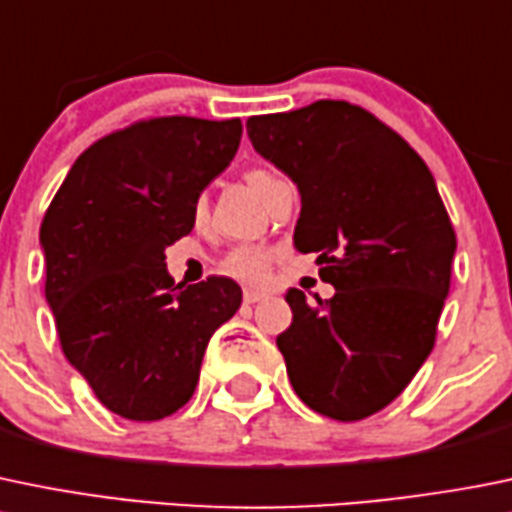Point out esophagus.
<instances>
[{"instance_id": "esophagus-1", "label": "esophagus", "mask_w": 512, "mask_h": 512, "mask_svg": "<svg viewBox=\"0 0 512 512\" xmlns=\"http://www.w3.org/2000/svg\"><path fill=\"white\" fill-rule=\"evenodd\" d=\"M242 297H245L247 305H252V302H260L262 297H265V292H262V290H245V295H242Z\"/></svg>"}]
</instances>
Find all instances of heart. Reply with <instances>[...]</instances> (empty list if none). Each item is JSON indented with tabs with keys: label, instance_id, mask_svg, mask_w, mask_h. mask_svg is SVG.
Wrapping results in <instances>:
<instances>
[{
	"label": "heart",
	"instance_id": "b5f03b06",
	"mask_svg": "<svg viewBox=\"0 0 512 512\" xmlns=\"http://www.w3.org/2000/svg\"><path fill=\"white\" fill-rule=\"evenodd\" d=\"M245 180H247V185L257 192V195H262V192H265L267 187L277 180V177L270 175L267 170H250L245 175ZM195 215L197 217L205 215V200L197 202ZM225 270L230 272V275L240 277V280H247V282L262 280V277L267 275V252L260 250V247H252V245L237 247V250L227 257Z\"/></svg>",
	"mask_w": 512,
	"mask_h": 512
}]
</instances>
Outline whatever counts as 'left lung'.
<instances>
[{"instance_id": "obj_1", "label": "left lung", "mask_w": 512, "mask_h": 512, "mask_svg": "<svg viewBox=\"0 0 512 512\" xmlns=\"http://www.w3.org/2000/svg\"><path fill=\"white\" fill-rule=\"evenodd\" d=\"M260 157L300 192L297 252H320L332 300L290 287L277 335L297 398L362 420L393 403L428 360L450 290L455 232L428 165L365 109L320 99L247 119Z\"/></svg>"}]
</instances>
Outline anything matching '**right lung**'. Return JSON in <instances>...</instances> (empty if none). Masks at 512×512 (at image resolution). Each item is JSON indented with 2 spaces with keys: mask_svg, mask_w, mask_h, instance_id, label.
Segmentation results:
<instances>
[{
  "mask_svg": "<svg viewBox=\"0 0 512 512\" xmlns=\"http://www.w3.org/2000/svg\"><path fill=\"white\" fill-rule=\"evenodd\" d=\"M240 137V119L132 124L77 157L44 215V295L64 357L122 418L177 413L195 393L212 332L240 307L235 280L175 285L165 262Z\"/></svg>",
  "mask_w": 512,
  "mask_h": 512,
  "instance_id": "right-lung-1",
  "label": "right lung"
}]
</instances>
